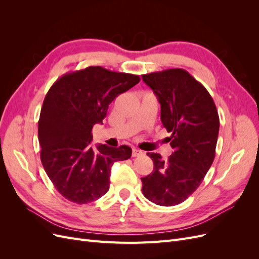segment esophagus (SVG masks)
Returning a JSON list of instances; mask_svg holds the SVG:
<instances>
[{
	"label": "esophagus",
	"instance_id": "obj_1",
	"mask_svg": "<svg viewBox=\"0 0 259 259\" xmlns=\"http://www.w3.org/2000/svg\"><path fill=\"white\" fill-rule=\"evenodd\" d=\"M133 156H140V155H144V152L142 150H138V149H133V152H132Z\"/></svg>",
	"mask_w": 259,
	"mask_h": 259
}]
</instances>
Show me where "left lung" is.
Returning a JSON list of instances; mask_svg holds the SVG:
<instances>
[{"mask_svg": "<svg viewBox=\"0 0 259 259\" xmlns=\"http://www.w3.org/2000/svg\"><path fill=\"white\" fill-rule=\"evenodd\" d=\"M161 105V121L174 152L164 161L149 152L151 174L142 178L143 193L155 204L173 206L198 189L215 158L219 116L213 98L184 69L144 74Z\"/></svg>", "mask_w": 259, "mask_h": 259, "instance_id": "8db88e82", "label": "left lung"}]
</instances>
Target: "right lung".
Masks as SVG:
<instances>
[{"instance_id":"obj_1","label":"right lung","mask_w":259,"mask_h":259,"mask_svg":"<svg viewBox=\"0 0 259 259\" xmlns=\"http://www.w3.org/2000/svg\"><path fill=\"white\" fill-rule=\"evenodd\" d=\"M140 81L139 76L89 67L62 75L48 92L38 120L41 161L58 192L76 204L103 197L111 166L131 158L132 149L91 147L92 130L103 123L113 99Z\"/></svg>"}]
</instances>
